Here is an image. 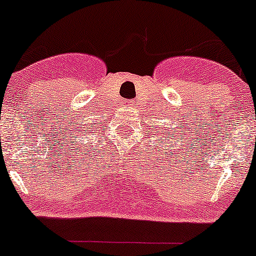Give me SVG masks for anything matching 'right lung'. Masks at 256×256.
Here are the masks:
<instances>
[{
  "label": "right lung",
  "mask_w": 256,
  "mask_h": 256,
  "mask_svg": "<svg viewBox=\"0 0 256 256\" xmlns=\"http://www.w3.org/2000/svg\"><path fill=\"white\" fill-rule=\"evenodd\" d=\"M90 132H92V130H90Z\"/></svg>",
  "instance_id": "1"
}]
</instances>
